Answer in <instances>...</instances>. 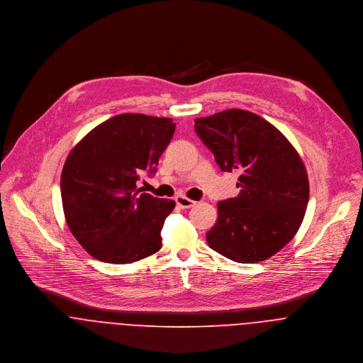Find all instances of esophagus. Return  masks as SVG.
<instances>
[{
  "mask_svg": "<svg viewBox=\"0 0 363 363\" xmlns=\"http://www.w3.org/2000/svg\"><path fill=\"white\" fill-rule=\"evenodd\" d=\"M175 201H177V204H178L181 208H189V207L195 206V203H196V201H191V199H188L186 196H182V195L177 196Z\"/></svg>",
  "mask_w": 363,
  "mask_h": 363,
  "instance_id": "34e87169",
  "label": "esophagus"
}]
</instances>
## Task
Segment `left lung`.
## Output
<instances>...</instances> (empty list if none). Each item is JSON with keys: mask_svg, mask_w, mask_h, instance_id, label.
<instances>
[{"mask_svg": "<svg viewBox=\"0 0 363 363\" xmlns=\"http://www.w3.org/2000/svg\"><path fill=\"white\" fill-rule=\"evenodd\" d=\"M195 130L221 171L241 172L240 195L217 203L208 246L238 263L272 257L298 233L309 201L298 152L274 125L240 108L196 118Z\"/></svg>", "mask_w": 363, "mask_h": 363, "instance_id": "obj_1", "label": "left lung"}]
</instances>
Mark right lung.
I'll return each instance as SVG.
<instances>
[{"mask_svg":"<svg viewBox=\"0 0 363 363\" xmlns=\"http://www.w3.org/2000/svg\"><path fill=\"white\" fill-rule=\"evenodd\" d=\"M174 132L171 118L125 113L97 125L68 155L61 174L65 220L94 259L125 264L160 250L175 201L140 194L136 181L157 171Z\"/></svg>","mask_w":363,"mask_h":363,"instance_id":"right-lung-1","label":"right lung"}]
</instances>
